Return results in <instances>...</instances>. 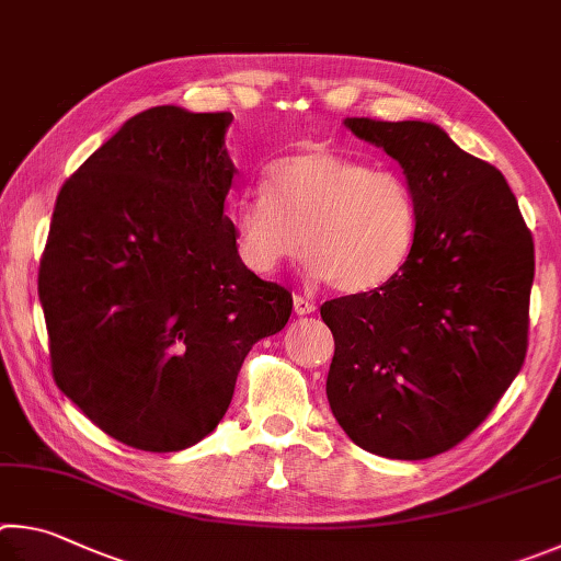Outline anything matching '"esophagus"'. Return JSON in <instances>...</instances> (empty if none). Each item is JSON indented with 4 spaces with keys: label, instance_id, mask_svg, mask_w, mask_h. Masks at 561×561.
I'll list each match as a JSON object with an SVG mask.
<instances>
[{
    "label": "esophagus",
    "instance_id": "1",
    "mask_svg": "<svg viewBox=\"0 0 561 561\" xmlns=\"http://www.w3.org/2000/svg\"><path fill=\"white\" fill-rule=\"evenodd\" d=\"M293 310H296V316H310V312L318 310V306L306 296H293Z\"/></svg>",
    "mask_w": 561,
    "mask_h": 561
}]
</instances>
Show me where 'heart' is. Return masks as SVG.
Here are the masks:
<instances>
[{
  "label": "heart",
  "mask_w": 561,
  "mask_h": 561,
  "mask_svg": "<svg viewBox=\"0 0 561 561\" xmlns=\"http://www.w3.org/2000/svg\"><path fill=\"white\" fill-rule=\"evenodd\" d=\"M239 261L271 275L308 249L310 278L342 293L381 288L404 268L421 229L414 184L328 147L273 162L263 190L233 206Z\"/></svg>",
  "instance_id": "1"
}]
</instances>
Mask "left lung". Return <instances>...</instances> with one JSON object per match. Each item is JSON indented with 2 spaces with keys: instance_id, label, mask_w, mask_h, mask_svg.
<instances>
[{
  "instance_id": "8db88e82",
  "label": "left lung",
  "mask_w": 561,
  "mask_h": 561,
  "mask_svg": "<svg viewBox=\"0 0 561 561\" xmlns=\"http://www.w3.org/2000/svg\"><path fill=\"white\" fill-rule=\"evenodd\" d=\"M414 184V253L381 288L328 300V401L369 454L424 460L460 444L513 385L527 352L535 245L493 164L424 121L345 117Z\"/></svg>"
}]
</instances>
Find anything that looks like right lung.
<instances>
[{"mask_svg": "<svg viewBox=\"0 0 561 561\" xmlns=\"http://www.w3.org/2000/svg\"><path fill=\"white\" fill-rule=\"evenodd\" d=\"M231 123L180 105L125 121L58 192L38 265L58 389L152 454L219 426L245 355L293 310L236 253Z\"/></svg>", "mask_w": 561, "mask_h": 561, "instance_id": "obj_1", "label": "right lung"}]
</instances>
